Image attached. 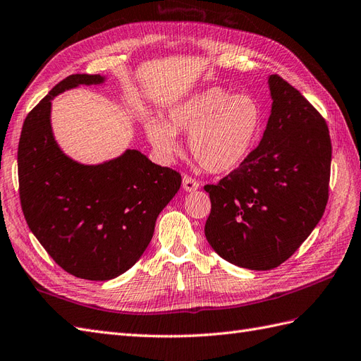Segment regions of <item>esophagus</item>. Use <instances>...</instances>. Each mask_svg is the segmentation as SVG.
<instances>
[{
  "label": "esophagus",
  "instance_id": "esophagus-1",
  "mask_svg": "<svg viewBox=\"0 0 361 361\" xmlns=\"http://www.w3.org/2000/svg\"><path fill=\"white\" fill-rule=\"evenodd\" d=\"M200 188V183L197 180H194L189 175H184L183 177V189L186 192H192V190H197Z\"/></svg>",
  "mask_w": 361,
  "mask_h": 361
}]
</instances>
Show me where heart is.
Listing matches in <instances>:
<instances>
[{
    "instance_id": "obj_1",
    "label": "heart",
    "mask_w": 361,
    "mask_h": 361,
    "mask_svg": "<svg viewBox=\"0 0 361 361\" xmlns=\"http://www.w3.org/2000/svg\"><path fill=\"white\" fill-rule=\"evenodd\" d=\"M263 128V109L252 95H231L220 87L197 92L167 111L164 121L147 118L145 132L164 160L178 152L175 135L189 133L192 157L204 171L229 173L247 160Z\"/></svg>"
}]
</instances>
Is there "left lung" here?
<instances>
[{
    "mask_svg": "<svg viewBox=\"0 0 361 361\" xmlns=\"http://www.w3.org/2000/svg\"><path fill=\"white\" fill-rule=\"evenodd\" d=\"M272 107L263 138L219 184H206L204 235L226 262L269 271L295 252L323 216L332 146L317 109L279 75L267 78Z\"/></svg>",
    "mask_w": 361,
    "mask_h": 361,
    "instance_id": "obj_1",
    "label": "left lung"
}]
</instances>
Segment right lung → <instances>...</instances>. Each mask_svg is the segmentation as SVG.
Wrapping results in <instances>:
<instances>
[{
    "instance_id": "obj_1",
    "label": "right lung",
    "mask_w": 361,
    "mask_h": 361,
    "mask_svg": "<svg viewBox=\"0 0 361 361\" xmlns=\"http://www.w3.org/2000/svg\"><path fill=\"white\" fill-rule=\"evenodd\" d=\"M104 81L102 75L77 73L58 82L26 116L18 145L20 200L29 229L58 266L92 281L112 280L138 262L157 216L181 186L177 171L135 149L82 164L58 146L52 99Z\"/></svg>"
}]
</instances>
